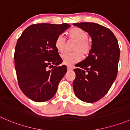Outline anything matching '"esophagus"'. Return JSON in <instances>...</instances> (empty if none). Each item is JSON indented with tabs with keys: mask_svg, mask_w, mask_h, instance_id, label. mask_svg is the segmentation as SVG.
Returning <instances> with one entry per match:
<instances>
[{
	"mask_svg": "<svg viewBox=\"0 0 130 130\" xmlns=\"http://www.w3.org/2000/svg\"><path fill=\"white\" fill-rule=\"evenodd\" d=\"M73 69H74V68H73L72 66H70V65L67 66V70H69H69H72Z\"/></svg>",
	"mask_w": 130,
	"mask_h": 130,
	"instance_id": "34e87169",
	"label": "esophagus"
}]
</instances>
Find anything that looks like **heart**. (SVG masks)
<instances>
[{
	"label": "heart",
	"mask_w": 130,
	"mask_h": 130,
	"mask_svg": "<svg viewBox=\"0 0 130 130\" xmlns=\"http://www.w3.org/2000/svg\"><path fill=\"white\" fill-rule=\"evenodd\" d=\"M68 36L69 38L72 39L77 41L74 50L76 51L72 53H64L61 57L63 63L66 65H72L80 61L82 58V55H88L91 49V45L88 41V34L85 30L78 27H74L68 31ZM65 38L62 35L59 36L56 39L55 46L56 50L60 52H62L65 46Z\"/></svg>",
	"instance_id": "obj_1"
}]
</instances>
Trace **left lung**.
<instances>
[{
  "instance_id": "obj_1",
  "label": "left lung",
  "mask_w": 130,
  "mask_h": 130,
  "mask_svg": "<svg viewBox=\"0 0 130 130\" xmlns=\"http://www.w3.org/2000/svg\"><path fill=\"white\" fill-rule=\"evenodd\" d=\"M73 25L88 32L92 40L89 55L75 65L74 93L78 99L93 103L104 97L116 80L120 50L111 30L94 23H77Z\"/></svg>"
}]
</instances>
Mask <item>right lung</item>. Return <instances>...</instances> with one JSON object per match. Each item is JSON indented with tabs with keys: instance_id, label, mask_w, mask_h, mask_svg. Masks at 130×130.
<instances>
[{
	"instance_id": "add662e5",
	"label": "right lung",
	"mask_w": 130,
	"mask_h": 130,
	"mask_svg": "<svg viewBox=\"0 0 130 130\" xmlns=\"http://www.w3.org/2000/svg\"><path fill=\"white\" fill-rule=\"evenodd\" d=\"M70 26L67 23L30 25L18 40L14 56L18 81L23 93L31 100L46 102L56 93L67 67L60 66L62 60L55 42ZM50 66L53 69L47 70Z\"/></svg>"
}]
</instances>
